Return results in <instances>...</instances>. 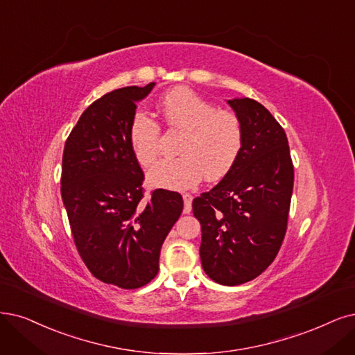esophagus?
I'll use <instances>...</instances> for the list:
<instances>
[{
  "label": "esophagus",
  "mask_w": 355,
  "mask_h": 355,
  "mask_svg": "<svg viewBox=\"0 0 355 355\" xmlns=\"http://www.w3.org/2000/svg\"><path fill=\"white\" fill-rule=\"evenodd\" d=\"M182 200H184V214H190L191 212V203H193V196L186 193L182 194Z\"/></svg>",
  "instance_id": "34e87169"
}]
</instances>
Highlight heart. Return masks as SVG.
Returning a JSON list of instances; mask_svg holds the SVG:
<instances>
[{
    "mask_svg": "<svg viewBox=\"0 0 355 355\" xmlns=\"http://www.w3.org/2000/svg\"><path fill=\"white\" fill-rule=\"evenodd\" d=\"M168 130L178 131L174 159L157 162L148 181L155 187L187 190L203 178L216 181L237 162L244 144V125L240 116L187 87L168 92L157 105ZM130 149L141 166H150L159 155L161 127L144 112H136L128 128Z\"/></svg>",
    "mask_w": 355,
    "mask_h": 355,
    "instance_id": "heart-1",
    "label": "heart"
}]
</instances>
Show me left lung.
<instances>
[{
    "label": "left lung",
    "mask_w": 355,
    "mask_h": 355,
    "mask_svg": "<svg viewBox=\"0 0 355 355\" xmlns=\"http://www.w3.org/2000/svg\"><path fill=\"white\" fill-rule=\"evenodd\" d=\"M228 103L244 125L243 150L219 184L193 200V214L202 225L203 270L232 286L254 279L277 257L286 232L294 165L284 128L263 105L250 98Z\"/></svg>",
    "instance_id": "left-lung-1"
}]
</instances>
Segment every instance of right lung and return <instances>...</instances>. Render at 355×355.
Segmentation results:
<instances>
[{
    "label": "right lung",
    "mask_w": 355,
    "mask_h": 355,
    "mask_svg": "<svg viewBox=\"0 0 355 355\" xmlns=\"http://www.w3.org/2000/svg\"><path fill=\"white\" fill-rule=\"evenodd\" d=\"M155 83L116 89L85 110L65 141L61 198L77 252L95 278L124 290L149 284L182 212L177 191L143 200L144 174L130 149L136 102Z\"/></svg>",
    "instance_id": "obj_1"
}]
</instances>
